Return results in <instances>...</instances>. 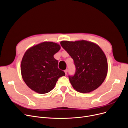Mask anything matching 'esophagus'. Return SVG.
Returning a JSON list of instances; mask_svg holds the SVG:
<instances>
[{"instance_id": "esophagus-1", "label": "esophagus", "mask_w": 128, "mask_h": 128, "mask_svg": "<svg viewBox=\"0 0 128 128\" xmlns=\"http://www.w3.org/2000/svg\"><path fill=\"white\" fill-rule=\"evenodd\" d=\"M67 72H68V69H66V70H64V73H65V74H67Z\"/></svg>"}]
</instances>
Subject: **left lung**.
<instances>
[{"instance_id":"left-lung-1","label":"left lung","mask_w":128,"mask_h":128,"mask_svg":"<svg viewBox=\"0 0 128 128\" xmlns=\"http://www.w3.org/2000/svg\"><path fill=\"white\" fill-rule=\"evenodd\" d=\"M60 44L74 60L76 71L74 76H69L74 88L87 93L100 87L108 72L107 60L100 47L85 40H63Z\"/></svg>"}]
</instances>
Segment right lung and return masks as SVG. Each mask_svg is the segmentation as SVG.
I'll return each instance as SVG.
<instances>
[{"label":"right lung","mask_w":128,"mask_h":128,"mask_svg":"<svg viewBox=\"0 0 128 128\" xmlns=\"http://www.w3.org/2000/svg\"><path fill=\"white\" fill-rule=\"evenodd\" d=\"M60 46L52 42H44L26 52L21 64L22 78L27 86L39 94L50 92L59 78L65 76L58 68V61L54 55Z\"/></svg>","instance_id":"1"}]
</instances>
